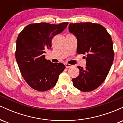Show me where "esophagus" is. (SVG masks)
<instances>
[{
	"mask_svg": "<svg viewBox=\"0 0 123 123\" xmlns=\"http://www.w3.org/2000/svg\"><path fill=\"white\" fill-rule=\"evenodd\" d=\"M72 65L70 64H69V63H65V67L66 68H71Z\"/></svg>",
	"mask_w": 123,
	"mask_h": 123,
	"instance_id": "obj_1",
	"label": "esophagus"
}]
</instances>
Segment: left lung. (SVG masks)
I'll use <instances>...</instances> for the list:
<instances>
[{
    "label": "left lung",
    "instance_id": "left-lung-1",
    "mask_svg": "<svg viewBox=\"0 0 123 123\" xmlns=\"http://www.w3.org/2000/svg\"><path fill=\"white\" fill-rule=\"evenodd\" d=\"M69 31L77 38V53L85 54V68L78 66L79 74L73 84L83 92L99 87L105 81L113 62V42L102 25L92 22L71 23Z\"/></svg>",
    "mask_w": 123,
    "mask_h": 123
}]
</instances>
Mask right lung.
I'll use <instances>...</instances> for the list:
<instances>
[{
	"mask_svg": "<svg viewBox=\"0 0 123 123\" xmlns=\"http://www.w3.org/2000/svg\"><path fill=\"white\" fill-rule=\"evenodd\" d=\"M68 23L41 22L27 25L19 33L16 42L15 58L21 75L31 88L39 91L56 85L65 69L62 63H52L45 58V49L51 47V41L61 33Z\"/></svg>",
	"mask_w": 123,
	"mask_h": 123,
	"instance_id": "add662e5",
	"label": "right lung"
}]
</instances>
